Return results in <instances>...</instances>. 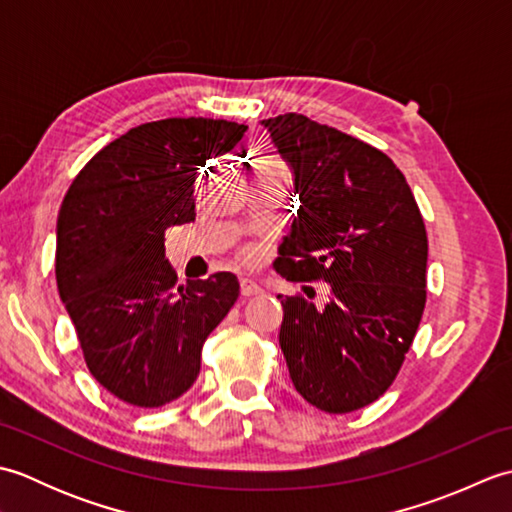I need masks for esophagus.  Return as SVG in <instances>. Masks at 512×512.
Instances as JSON below:
<instances>
[{"mask_svg":"<svg viewBox=\"0 0 512 512\" xmlns=\"http://www.w3.org/2000/svg\"><path fill=\"white\" fill-rule=\"evenodd\" d=\"M259 292H262V286H259L257 281H253V279L239 281V295L242 297H255V295H259Z\"/></svg>","mask_w":512,"mask_h":512,"instance_id":"obj_1","label":"esophagus"}]
</instances>
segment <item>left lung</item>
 <instances>
[{"label":"left lung","instance_id":"left-lung-1","mask_svg":"<svg viewBox=\"0 0 512 512\" xmlns=\"http://www.w3.org/2000/svg\"><path fill=\"white\" fill-rule=\"evenodd\" d=\"M262 125L299 200L275 270L330 286L323 306L281 301L279 345L292 385L321 411L361 409L394 383L422 319V215L405 176L376 147L292 112Z\"/></svg>","mask_w":512,"mask_h":512}]
</instances>
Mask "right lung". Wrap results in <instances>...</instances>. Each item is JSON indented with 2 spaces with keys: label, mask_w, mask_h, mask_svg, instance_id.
<instances>
[{
  "label": "right lung",
  "mask_w": 512,
  "mask_h": 512,
  "mask_svg": "<svg viewBox=\"0 0 512 512\" xmlns=\"http://www.w3.org/2000/svg\"><path fill=\"white\" fill-rule=\"evenodd\" d=\"M246 125L165 118L103 147L65 193L57 288L99 383L134 407H162L200 374V354L239 295L233 273L178 286L165 231L195 220V182Z\"/></svg>",
  "instance_id": "obj_1"
}]
</instances>
